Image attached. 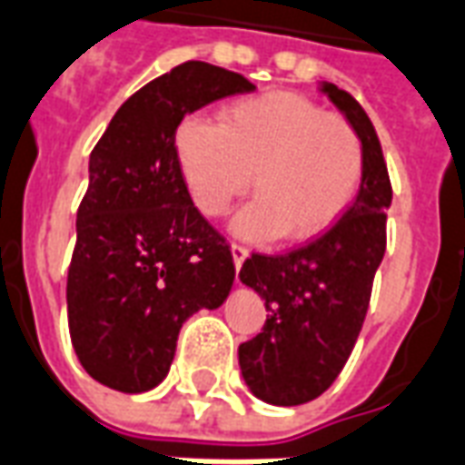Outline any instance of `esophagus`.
<instances>
[{
  "label": "esophagus",
  "instance_id": "obj_1",
  "mask_svg": "<svg viewBox=\"0 0 465 465\" xmlns=\"http://www.w3.org/2000/svg\"><path fill=\"white\" fill-rule=\"evenodd\" d=\"M232 259H233V266H236V271H239V268L243 266V261L249 259V249H246V246H242V243H233Z\"/></svg>",
  "mask_w": 465,
  "mask_h": 465
}]
</instances>
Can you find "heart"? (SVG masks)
<instances>
[{
  "instance_id": "1",
  "label": "heart",
  "mask_w": 465,
  "mask_h": 465,
  "mask_svg": "<svg viewBox=\"0 0 465 465\" xmlns=\"http://www.w3.org/2000/svg\"><path fill=\"white\" fill-rule=\"evenodd\" d=\"M174 154L189 197L206 216L226 214L253 182L259 197L233 216L232 229L259 243L283 233L302 243L330 232L364 177L355 127L293 91L242 98L222 110V123L184 118Z\"/></svg>"
}]
</instances>
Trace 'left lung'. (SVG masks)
Masks as SVG:
<instances>
[{
    "label": "left lung",
    "instance_id": "8db88e82",
    "mask_svg": "<svg viewBox=\"0 0 465 465\" xmlns=\"http://www.w3.org/2000/svg\"><path fill=\"white\" fill-rule=\"evenodd\" d=\"M320 91L362 140L364 177L355 202L320 239L283 256L243 261L239 278L261 295L268 315L263 332L239 345V367L251 394L276 407L312 401L338 380L387 246L391 184L372 120L335 84L322 81Z\"/></svg>",
    "mask_w": 465,
    "mask_h": 465
}]
</instances>
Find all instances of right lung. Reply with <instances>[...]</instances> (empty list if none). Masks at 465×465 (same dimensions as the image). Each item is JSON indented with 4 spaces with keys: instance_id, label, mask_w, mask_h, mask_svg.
<instances>
[{
    "instance_id": "add662e5",
    "label": "right lung",
    "mask_w": 465,
    "mask_h": 465,
    "mask_svg": "<svg viewBox=\"0 0 465 465\" xmlns=\"http://www.w3.org/2000/svg\"><path fill=\"white\" fill-rule=\"evenodd\" d=\"M251 91L242 74L187 61L130 95L93 147L68 268V330L85 372L110 390H154L184 320L229 298L232 251L192 204L174 133L189 113Z\"/></svg>"
}]
</instances>
